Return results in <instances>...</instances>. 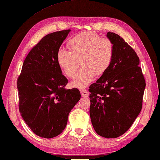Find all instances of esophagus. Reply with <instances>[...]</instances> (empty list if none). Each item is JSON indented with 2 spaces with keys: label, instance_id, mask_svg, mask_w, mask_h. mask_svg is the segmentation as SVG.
Listing matches in <instances>:
<instances>
[{
  "label": "esophagus",
  "instance_id": "34e87169",
  "mask_svg": "<svg viewBox=\"0 0 160 160\" xmlns=\"http://www.w3.org/2000/svg\"><path fill=\"white\" fill-rule=\"evenodd\" d=\"M80 93H81V95H82V97L87 98L89 96V93H88V91L86 89H81Z\"/></svg>",
  "mask_w": 160,
  "mask_h": 160
}]
</instances>
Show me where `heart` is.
Instances as JSON below:
<instances>
[{"label": "heart", "mask_w": 160, "mask_h": 160, "mask_svg": "<svg viewBox=\"0 0 160 160\" xmlns=\"http://www.w3.org/2000/svg\"><path fill=\"white\" fill-rule=\"evenodd\" d=\"M69 51L58 49L56 60L62 73L72 78L80 64V69L71 82L76 88H85L93 80L95 76L103 75L109 68L114 55V45L111 40L100 38L92 32L81 33L67 43Z\"/></svg>", "instance_id": "obj_1"}]
</instances>
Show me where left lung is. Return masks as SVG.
<instances>
[{"label": "left lung", "mask_w": 160, "mask_h": 160, "mask_svg": "<svg viewBox=\"0 0 160 160\" xmlns=\"http://www.w3.org/2000/svg\"><path fill=\"white\" fill-rule=\"evenodd\" d=\"M107 36L113 43V58L89 87V113L98 135L115 138L127 132L140 114L146 82L134 49L116 33L108 32Z\"/></svg>", "instance_id": "obj_1"}]
</instances>
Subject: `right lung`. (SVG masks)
<instances>
[{
	"label": "right lung",
	"mask_w": 160,
	"mask_h": 160,
	"mask_svg": "<svg viewBox=\"0 0 160 160\" xmlns=\"http://www.w3.org/2000/svg\"><path fill=\"white\" fill-rule=\"evenodd\" d=\"M71 32L47 34L30 51L17 81L20 115L39 137L52 138L62 132L71 109L80 100V91L66 89L56 54Z\"/></svg>",
	"instance_id": "right-lung-1"
}]
</instances>
